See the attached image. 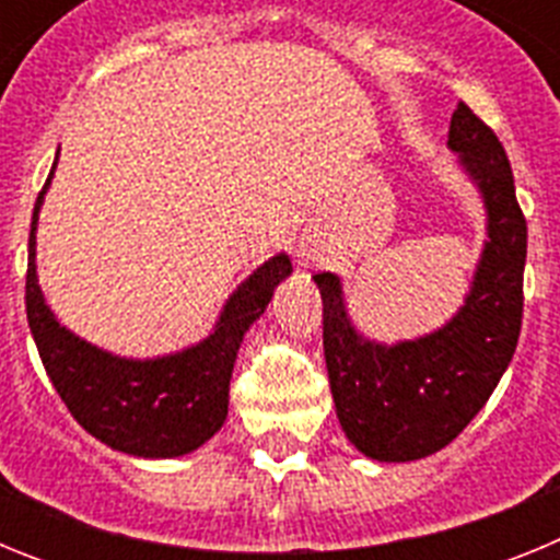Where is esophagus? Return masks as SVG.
<instances>
[{
  "label": "esophagus",
  "mask_w": 560,
  "mask_h": 560,
  "mask_svg": "<svg viewBox=\"0 0 560 560\" xmlns=\"http://www.w3.org/2000/svg\"><path fill=\"white\" fill-rule=\"evenodd\" d=\"M300 260H303V266H311V264H316V260H319V252H316L314 246L303 244V246H300Z\"/></svg>",
  "instance_id": "34e87169"
}]
</instances>
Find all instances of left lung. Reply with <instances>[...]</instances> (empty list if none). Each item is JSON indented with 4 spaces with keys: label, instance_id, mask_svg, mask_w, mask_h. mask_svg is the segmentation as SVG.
<instances>
[{
    "label": "left lung",
    "instance_id": "obj_1",
    "mask_svg": "<svg viewBox=\"0 0 560 560\" xmlns=\"http://www.w3.org/2000/svg\"><path fill=\"white\" fill-rule=\"evenodd\" d=\"M448 148L485 207V244L463 305L438 330L404 341L361 334L341 280L314 277L323 294V348L341 432L364 457L412 463L446 448L491 398L516 353L527 221L497 133L459 103Z\"/></svg>",
    "mask_w": 560,
    "mask_h": 560
}]
</instances>
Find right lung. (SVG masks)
Instances as JSON below:
<instances>
[{
    "label": "right lung",
    "mask_w": 560,
    "mask_h": 560,
    "mask_svg": "<svg viewBox=\"0 0 560 560\" xmlns=\"http://www.w3.org/2000/svg\"><path fill=\"white\" fill-rule=\"evenodd\" d=\"M56 165L58 156L33 210L24 285L30 334L36 339L44 370L72 418L114 452L145 459L196 452L224 427L241 341L271 303L277 285L291 275L289 255L277 252L264 266H257L232 291L210 334L190 348L153 359H128L103 350L58 323L38 285V212Z\"/></svg>",
    "instance_id": "add662e5"
}]
</instances>
